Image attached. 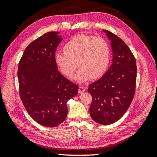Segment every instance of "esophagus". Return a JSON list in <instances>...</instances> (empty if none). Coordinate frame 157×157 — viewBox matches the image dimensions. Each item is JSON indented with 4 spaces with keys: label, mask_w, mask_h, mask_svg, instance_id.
Returning a JSON list of instances; mask_svg holds the SVG:
<instances>
[{
    "label": "esophagus",
    "mask_w": 157,
    "mask_h": 157,
    "mask_svg": "<svg viewBox=\"0 0 157 157\" xmlns=\"http://www.w3.org/2000/svg\"><path fill=\"white\" fill-rule=\"evenodd\" d=\"M78 91H79V93H80V94H82V93L86 91V89L84 87H83V86H79Z\"/></svg>",
    "instance_id": "1"
}]
</instances>
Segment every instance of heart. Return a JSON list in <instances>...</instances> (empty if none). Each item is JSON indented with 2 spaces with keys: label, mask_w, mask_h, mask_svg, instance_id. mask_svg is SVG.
Returning a JSON list of instances; mask_svg holds the SVG:
<instances>
[{
  "label": "heart",
  "mask_w": 157,
  "mask_h": 157,
  "mask_svg": "<svg viewBox=\"0 0 157 157\" xmlns=\"http://www.w3.org/2000/svg\"><path fill=\"white\" fill-rule=\"evenodd\" d=\"M64 51L55 53V63L68 78H72L78 65L80 69L75 76V80L78 83L86 82L90 77L92 79L101 77L107 69L111 57L108 42L102 37L93 36H74L64 45Z\"/></svg>",
  "instance_id": "1"
}]
</instances>
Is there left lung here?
<instances>
[{
	"label": "left lung",
	"instance_id": "1",
	"mask_svg": "<svg viewBox=\"0 0 157 157\" xmlns=\"http://www.w3.org/2000/svg\"><path fill=\"white\" fill-rule=\"evenodd\" d=\"M111 41L113 63L105 74L89 85L92 96L90 113L102 125L117 121L128 111L135 94L137 67L125 43L112 32L102 29Z\"/></svg>",
	"mask_w": 157,
	"mask_h": 157
}]
</instances>
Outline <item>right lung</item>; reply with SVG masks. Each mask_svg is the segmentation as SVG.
Segmentation results:
<instances>
[{
	"instance_id": "right-lung-1",
	"label": "right lung",
	"mask_w": 157,
	"mask_h": 157,
	"mask_svg": "<svg viewBox=\"0 0 157 157\" xmlns=\"http://www.w3.org/2000/svg\"><path fill=\"white\" fill-rule=\"evenodd\" d=\"M62 40L59 32L46 33L27 46L18 67L23 104L35 121L48 128L66 119L67 102L78 92V86L59 73L55 61V51Z\"/></svg>"
}]
</instances>
